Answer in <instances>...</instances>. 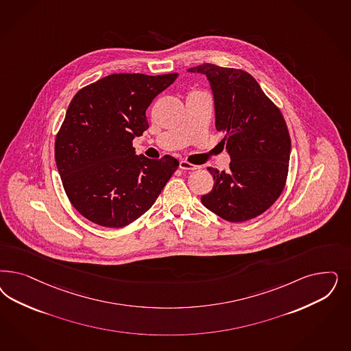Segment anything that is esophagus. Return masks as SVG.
I'll list each match as a JSON object with an SVG mask.
<instances>
[{
	"label": "esophagus",
	"mask_w": 351,
	"mask_h": 351,
	"mask_svg": "<svg viewBox=\"0 0 351 351\" xmlns=\"http://www.w3.org/2000/svg\"><path fill=\"white\" fill-rule=\"evenodd\" d=\"M180 168H181L182 170L199 169V167L193 165V164L189 162V161H186V160H181V161H180Z\"/></svg>",
	"instance_id": "esophagus-1"
}]
</instances>
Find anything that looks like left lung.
Masks as SVG:
<instances>
[{
    "mask_svg": "<svg viewBox=\"0 0 351 351\" xmlns=\"http://www.w3.org/2000/svg\"><path fill=\"white\" fill-rule=\"evenodd\" d=\"M189 72L204 73L215 95V128L231 156L230 169L208 168L212 191L202 196L209 210L228 222H245L266 212L283 193L291 136L283 113L248 72L210 63Z\"/></svg>",
    "mask_w": 351,
    "mask_h": 351,
    "instance_id": "8db88e82",
    "label": "left lung"
}]
</instances>
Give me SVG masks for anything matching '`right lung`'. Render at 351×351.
<instances>
[{
	"label": "right lung",
	"instance_id": "obj_1",
	"mask_svg": "<svg viewBox=\"0 0 351 351\" xmlns=\"http://www.w3.org/2000/svg\"><path fill=\"white\" fill-rule=\"evenodd\" d=\"M178 73H113L80 89L56 138V162L73 208L99 226H128L145 215L177 158L136 156L134 136L148 129L146 110Z\"/></svg>",
	"mask_w": 351,
	"mask_h": 351
}]
</instances>
